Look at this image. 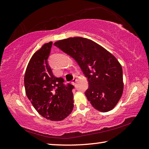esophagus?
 <instances>
[{
  "label": "esophagus",
  "mask_w": 149,
  "mask_h": 149,
  "mask_svg": "<svg viewBox=\"0 0 149 149\" xmlns=\"http://www.w3.org/2000/svg\"><path fill=\"white\" fill-rule=\"evenodd\" d=\"M76 81H77L76 78H74V79H73V80H72V84L73 85H75V82H76Z\"/></svg>",
  "instance_id": "1"
}]
</instances>
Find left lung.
<instances>
[{"mask_svg":"<svg viewBox=\"0 0 149 149\" xmlns=\"http://www.w3.org/2000/svg\"><path fill=\"white\" fill-rule=\"evenodd\" d=\"M78 63L88 80L85 92L93 107L101 112L115 107L123 91V70L111 54L95 42L81 37L69 38L54 43Z\"/></svg>","mask_w":149,"mask_h":149,"instance_id":"8db88e82","label":"left lung"}]
</instances>
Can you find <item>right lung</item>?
Listing matches in <instances>:
<instances>
[{
	"label": "right lung",
	"instance_id": "1",
	"mask_svg": "<svg viewBox=\"0 0 149 149\" xmlns=\"http://www.w3.org/2000/svg\"><path fill=\"white\" fill-rule=\"evenodd\" d=\"M52 42L44 44L30 59L24 75L28 100L39 114L51 121H62L74 108L72 89L62 77H56L48 63Z\"/></svg>",
	"mask_w": 149,
	"mask_h": 149
}]
</instances>
